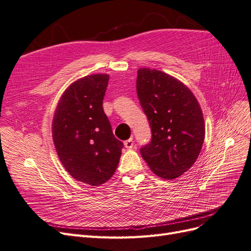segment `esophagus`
Returning a JSON list of instances; mask_svg holds the SVG:
<instances>
[{"label":"esophagus","instance_id":"34e87169","mask_svg":"<svg viewBox=\"0 0 251 251\" xmlns=\"http://www.w3.org/2000/svg\"><path fill=\"white\" fill-rule=\"evenodd\" d=\"M125 147L126 149H133L134 148V141H133V138H130L128 140L125 141Z\"/></svg>","mask_w":251,"mask_h":251}]
</instances>
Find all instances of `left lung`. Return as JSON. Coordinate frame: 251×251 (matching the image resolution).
Returning <instances> with one entry per match:
<instances>
[{
  "label": "left lung",
  "instance_id": "1",
  "mask_svg": "<svg viewBox=\"0 0 251 251\" xmlns=\"http://www.w3.org/2000/svg\"><path fill=\"white\" fill-rule=\"evenodd\" d=\"M136 88L151 128L140 153L158 177L172 180L192 168L201 151L205 125L196 96L172 75L150 68L137 71Z\"/></svg>",
  "mask_w": 251,
  "mask_h": 251
}]
</instances>
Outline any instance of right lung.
<instances>
[{
	"instance_id": "obj_1",
	"label": "right lung",
	"mask_w": 251,
	"mask_h": 251,
	"mask_svg": "<svg viewBox=\"0 0 251 251\" xmlns=\"http://www.w3.org/2000/svg\"><path fill=\"white\" fill-rule=\"evenodd\" d=\"M108 82V74H91L72 82L60 96L52 120L60 162L74 179L92 186L111 179L124 148L102 109Z\"/></svg>"
}]
</instances>
